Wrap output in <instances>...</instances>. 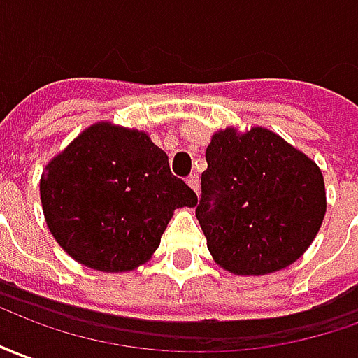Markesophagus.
<instances>
[{"instance_id": "1", "label": "esophagus", "mask_w": 358, "mask_h": 358, "mask_svg": "<svg viewBox=\"0 0 358 358\" xmlns=\"http://www.w3.org/2000/svg\"><path fill=\"white\" fill-rule=\"evenodd\" d=\"M187 185L193 189L194 193H199V187H201V183H199V175H191V177L187 179Z\"/></svg>"}]
</instances>
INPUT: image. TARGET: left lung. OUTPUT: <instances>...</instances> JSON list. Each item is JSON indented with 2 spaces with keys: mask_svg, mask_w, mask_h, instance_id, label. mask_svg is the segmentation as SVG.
Returning a JSON list of instances; mask_svg holds the SVG:
<instances>
[{
  "mask_svg": "<svg viewBox=\"0 0 358 358\" xmlns=\"http://www.w3.org/2000/svg\"><path fill=\"white\" fill-rule=\"evenodd\" d=\"M196 218L216 265L261 277L300 259L324 222L322 169L263 127L214 132Z\"/></svg>",
  "mask_w": 358,
  "mask_h": 358,
  "instance_id": "left-lung-1",
  "label": "left lung"
}]
</instances>
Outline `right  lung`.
<instances>
[{
  "label": "right lung",
  "instance_id": "add662e5",
  "mask_svg": "<svg viewBox=\"0 0 358 358\" xmlns=\"http://www.w3.org/2000/svg\"><path fill=\"white\" fill-rule=\"evenodd\" d=\"M48 230L83 267L128 273L152 259L175 208L196 194L171 175L144 130L101 120L52 157L41 175Z\"/></svg>",
  "mask_w": 358,
  "mask_h": 358
}]
</instances>
